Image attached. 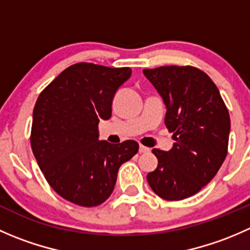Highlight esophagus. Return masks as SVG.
<instances>
[{"label": "esophagus", "mask_w": 250, "mask_h": 250, "mask_svg": "<svg viewBox=\"0 0 250 250\" xmlns=\"http://www.w3.org/2000/svg\"><path fill=\"white\" fill-rule=\"evenodd\" d=\"M139 152H140V153L150 152V148L146 147V146H144V145H140V146H139Z\"/></svg>", "instance_id": "esophagus-1"}]
</instances>
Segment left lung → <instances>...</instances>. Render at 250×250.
Returning <instances> with one entry per match:
<instances>
[{
  "instance_id": "8db88e82",
  "label": "left lung",
  "mask_w": 250,
  "mask_h": 250,
  "mask_svg": "<svg viewBox=\"0 0 250 250\" xmlns=\"http://www.w3.org/2000/svg\"><path fill=\"white\" fill-rule=\"evenodd\" d=\"M165 102L172 150L153 148L158 166L147 174L153 192L166 201L191 197L215 176L228 155L230 115L215 83L188 66L144 69Z\"/></svg>"
}]
</instances>
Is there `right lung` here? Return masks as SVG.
<instances>
[{
    "instance_id": "1",
    "label": "right lung",
    "mask_w": 250,
    "mask_h": 250,
    "mask_svg": "<svg viewBox=\"0 0 250 250\" xmlns=\"http://www.w3.org/2000/svg\"><path fill=\"white\" fill-rule=\"evenodd\" d=\"M132 75L129 67L77 62L41 92L34 107L31 148L50 188L82 207L104 203L117 172L139 150L125 140H99L100 120L111 117L113 95Z\"/></svg>"
}]
</instances>
